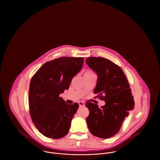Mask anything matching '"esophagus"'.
Here are the masks:
<instances>
[{
    "label": "esophagus",
    "instance_id": "obj_1",
    "mask_svg": "<svg viewBox=\"0 0 160 160\" xmlns=\"http://www.w3.org/2000/svg\"><path fill=\"white\" fill-rule=\"evenodd\" d=\"M78 104H79V106L80 107L84 106V103L83 101H79Z\"/></svg>",
    "mask_w": 160,
    "mask_h": 160
}]
</instances>
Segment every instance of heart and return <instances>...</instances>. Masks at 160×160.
Returning <instances> with one entry per match:
<instances>
[{"label":"heart","instance_id":"heart-1","mask_svg":"<svg viewBox=\"0 0 160 160\" xmlns=\"http://www.w3.org/2000/svg\"><path fill=\"white\" fill-rule=\"evenodd\" d=\"M92 72H92L91 70H87V71H86V72H84V73H92Z\"/></svg>","mask_w":160,"mask_h":160}]
</instances>
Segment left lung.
Returning a JSON list of instances; mask_svg holds the SVG:
<instances>
[{"instance_id":"left-lung-1","label":"left lung","mask_w":160,"mask_h":160,"mask_svg":"<svg viewBox=\"0 0 160 160\" xmlns=\"http://www.w3.org/2000/svg\"><path fill=\"white\" fill-rule=\"evenodd\" d=\"M86 62L98 76L93 93L106 102L101 108L91 102H86L89 110L87 125L93 136L110 138L119 132L125 118L134 108L129 83L122 69L108 59L91 57Z\"/></svg>"}]
</instances>
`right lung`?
<instances>
[{
    "instance_id": "obj_1",
    "label": "right lung",
    "mask_w": 160,
    "mask_h": 160,
    "mask_svg": "<svg viewBox=\"0 0 160 160\" xmlns=\"http://www.w3.org/2000/svg\"><path fill=\"white\" fill-rule=\"evenodd\" d=\"M83 62V58L55 59L46 62L32 77L29 112L35 127L44 136L58 139L68 134L79 106L67 104L59 95L68 89Z\"/></svg>"
}]
</instances>
